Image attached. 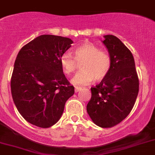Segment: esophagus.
<instances>
[{"mask_svg":"<svg viewBox=\"0 0 155 155\" xmlns=\"http://www.w3.org/2000/svg\"><path fill=\"white\" fill-rule=\"evenodd\" d=\"M79 91H81V88H79V87H76V88H75V92L76 93L79 92Z\"/></svg>","mask_w":155,"mask_h":155,"instance_id":"obj_1","label":"esophagus"}]
</instances>
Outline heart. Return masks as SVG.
Masks as SVG:
<instances>
[{
	"label": "heart",
	"instance_id": "1",
	"mask_svg": "<svg viewBox=\"0 0 155 155\" xmlns=\"http://www.w3.org/2000/svg\"><path fill=\"white\" fill-rule=\"evenodd\" d=\"M81 71L72 79L76 87L88 85L95 79L103 80L109 73L111 66L110 55L91 43H85L75 51V58L69 52H64L60 58V64L64 73L71 75L76 71L77 62L81 63Z\"/></svg>",
	"mask_w": 155,
	"mask_h": 155
}]
</instances>
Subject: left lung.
Masks as SVG:
<instances>
[{
	"instance_id": "left-lung-1",
	"label": "left lung",
	"mask_w": 155,
	"mask_h": 155,
	"mask_svg": "<svg viewBox=\"0 0 155 155\" xmlns=\"http://www.w3.org/2000/svg\"><path fill=\"white\" fill-rule=\"evenodd\" d=\"M104 38L102 43L111 57V69L100 84L91 88L87 111L94 124L109 128L122 122L133 109L139 92V79L130 50L113 35Z\"/></svg>"
}]
</instances>
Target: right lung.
<instances>
[{"label": "right lung", "mask_w": 155, "mask_h": 155, "mask_svg": "<svg viewBox=\"0 0 155 155\" xmlns=\"http://www.w3.org/2000/svg\"><path fill=\"white\" fill-rule=\"evenodd\" d=\"M72 43L67 37L41 35L18 52L11 80L12 95L20 115L31 124L40 128L54 125L74 94L60 64V58Z\"/></svg>", "instance_id": "right-lung-1"}]
</instances>
